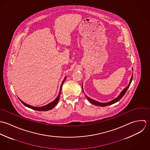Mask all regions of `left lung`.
I'll return each mask as SVG.
<instances>
[{"mask_svg":"<svg viewBox=\"0 0 150 150\" xmlns=\"http://www.w3.org/2000/svg\"><path fill=\"white\" fill-rule=\"evenodd\" d=\"M132 79H133V75H132V77H131V79H130V82H129V85L122 91V92L120 93V95H119L116 98H115L114 100H112L111 101H109L108 103H100V102H98V101H95V100H94L90 98L89 97H88L86 95H85V96L86 97L87 99L90 101L91 104H94V105H95L100 106V107H105V106H107V105H110L113 104H114V103L118 102L119 100H120L122 98V97L124 96V94L126 93V91L129 89V86H130V83H131V82H132ZM82 90H83V85H82Z\"/></svg>","mask_w":150,"mask_h":150,"instance_id":"1","label":"left lung"}]
</instances>
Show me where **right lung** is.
<instances>
[{
  "mask_svg": "<svg viewBox=\"0 0 150 150\" xmlns=\"http://www.w3.org/2000/svg\"><path fill=\"white\" fill-rule=\"evenodd\" d=\"M65 79H66V77L64 78V79L63 80V81H62V83H61V85L60 92H59V94L58 96L57 97V98H56L53 101L51 102L50 103H49V104H47V105H44V106H42V107H33V106H32V105H29V104H27L25 103L24 102H23V101L22 100H21L20 99V101H21V103H22L24 105H25L26 107H28V108H31V109H32V110H36V111H46L50 110H52L53 107H54L56 105V104L58 103V101H59V98H60V93H61V91L62 86V85H63V83H64V81H65Z\"/></svg>",
  "mask_w": 150,
  "mask_h": 150,
  "instance_id": "1",
  "label": "right lung"
}]
</instances>
